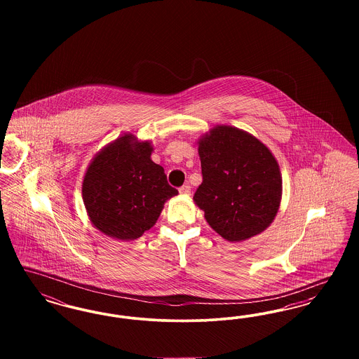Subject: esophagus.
<instances>
[{"instance_id":"obj_1","label":"esophagus","mask_w":359,"mask_h":359,"mask_svg":"<svg viewBox=\"0 0 359 359\" xmlns=\"http://www.w3.org/2000/svg\"><path fill=\"white\" fill-rule=\"evenodd\" d=\"M179 192H180L182 195H188V194L191 192V187H189L188 184H184V186H182V187L179 188Z\"/></svg>"}]
</instances>
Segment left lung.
<instances>
[{"mask_svg": "<svg viewBox=\"0 0 359 359\" xmlns=\"http://www.w3.org/2000/svg\"><path fill=\"white\" fill-rule=\"evenodd\" d=\"M203 182L194 201L223 238L238 242L264 231L281 199V175L271 151L256 137L217 126L199 142Z\"/></svg>", "mask_w": 359, "mask_h": 359, "instance_id": "left-lung-1", "label": "left lung"}]
</instances>
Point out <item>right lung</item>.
<instances>
[{
    "label": "right lung",
    "mask_w": 359,
    "mask_h": 359,
    "mask_svg": "<svg viewBox=\"0 0 359 359\" xmlns=\"http://www.w3.org/2000/svg\"><path fill=\"white\" fill-rule=\"evenodd\" d=\"M152 147L129 135L95 156L86 172L83 202L93 224L109 237L136 239L154 226L167 199L177 194Z\"/></svg>",
    "instance_id": "add662e5"
}]
</instances>
